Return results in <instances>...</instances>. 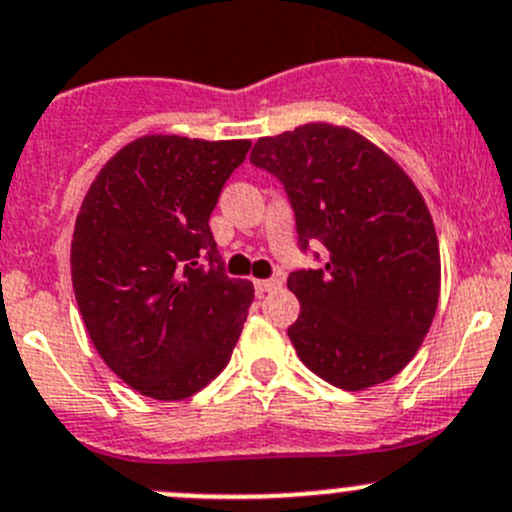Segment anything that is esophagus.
<instances>
[{"label": "esophagus", "instance_id": "34e87169", "mask_svg": "<svg viewBox=\"0 0 512 512\" xmlns=\"http://www.w3.org/2000/svg\"><path fill=\"white\" fill-rule=\"evenodd\" d=\"M281 286V278H263V281H254V291L256 296H266L268 291Z\"/></svg>", "mask_w": 512, "mask_h": 512}]
</instances>
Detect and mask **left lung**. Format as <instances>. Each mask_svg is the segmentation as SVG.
Listing matches in <instances>:
<instances>
[{
    "label": "left lung",
    "instance_id": "left-lung-1",
    "mask_svg": "<svg viewBox=\"0 0 512 512\" xmlns=\"http://www.w3.org/2000/svg\"><path fill=\"white\" fill-rule=\"evenodd\" d=\"M251 164L276 176L296 216L298 249L323 246L288 288L301 316L298 358L343 391L408 366L438 308L440 254L428 206L401 166L343 126L306 124L258 139Z\"/></svg>",
    "mask_w": 512,
    "mask_h": 512
}]
</instances>
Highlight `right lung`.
<instances>
[{"label":"right lung","instance_id":"right-lung-1","mask_svg":"<svg viewBox=\"0 0 512 512\" xmlns=\"http://www.w3.org/2000/svg\"><path fill=\"white\" fill-rule=\"evenodd\" d=\"M251 141L144 136L94 179L72 239L84 326L141 396L181 401L229 363L254 286L229 278L211 211Z\"/></svg>","mask_w":512,"mask_h":512}]
</instances>
